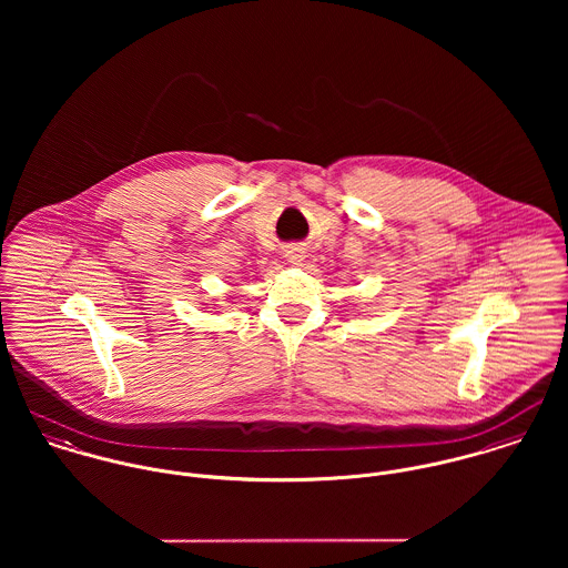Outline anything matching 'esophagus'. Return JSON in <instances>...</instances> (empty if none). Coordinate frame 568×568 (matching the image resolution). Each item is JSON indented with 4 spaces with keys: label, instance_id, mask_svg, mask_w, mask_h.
<instances>
[{
    "label": "esophagus",
    "instance_id": "34e87169",
    "mask_svg": "<svg viewBox=\"0 0 568 568\" xmlns=\"http://www.w3.org/2000/svg\"><path fill=\"white\" fill-rule=\"evenodd\" d=\"M284 255H286V260H288L291 264H302V260H304V251H302L300 246H288Z\"/></svg>",
    "mask_w": 568,
    "mask_h": 568
}]
</instances>
